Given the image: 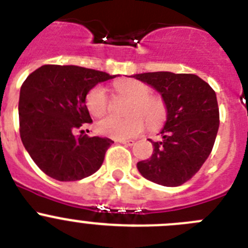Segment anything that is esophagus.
Returning a JSON list of instances; mask_svg holds the SVG:
<instances>
[{
	"label": "esophagus",
	"mask_w": 248,
	"mask_h": 248,
	"mask_svg": "<svg viewBox=\"0 0 248 248\" xmlns=\"http://www.w3.org/2000/svg\"><path fill=\"white\" fill-rule=\"evenodd\" d=\"M120 143H122V144H124V145H133V144H135V140H120Z\"/></svg>",
	"instance_id": "esophagus-1"
}]
</instances>
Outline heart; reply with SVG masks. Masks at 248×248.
Listing matches in <instances>:
<instances>
[{
  "label": "heart",
  "mask_w": 248,
  "mask_h": 248,
  "mask_svg": "<svg viewBox=\"0 0 248 248\" xmlns=\"http://www.w3.org/2000/svg\"><path fill=\"white\" fill-rule=\"evenodd\" d=\"M115 89L121 96L132 100L127 113V119L106 116L96 124V131L100 135L115 140H127L136 137L145 127L152 128L160 126L166 119V104L160 96L150 95L152 89L148 84L137 79H124L115 83ZM85 105L90 115L103 116L108 108V96L106 89L101 85L92 88L85 98Z\"/></svg>",
  "instance_id": "1"
}]
</instances>
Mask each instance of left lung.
Here are the masks:
<instances>
[{"instance_id": "obj_1", "label": "left lung", "mask_w": 248, "mask_h": 248, "mask_svg": "<svg viewBox=\"0 0 248 248\" xmlns=\"http://www.w3.org/2000/svg\"><path fill=\"white\" fill-rule=\"evenodd\" d=\"M158 90L168 115L149 159L137 163L142 176L168 187L185 184L209 156L219 128L215 92L196 75L149 72L132 76Z\"/></svg>"}]
</instances>
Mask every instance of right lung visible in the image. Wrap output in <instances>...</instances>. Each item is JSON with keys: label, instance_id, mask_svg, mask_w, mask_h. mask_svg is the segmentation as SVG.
I'll return each mask as SVG.
<instances>
[{"label": "right lung", "instance_id": "add662e5", "mask_svg": "<svg viewBox=\"0 0 248 248\" xmlns=\"http://www.w3.org/2000/svg\"><path fill=\"white\" fill-rule=\"evenodd\" d=\"M105 72L79 66L45 64L20 88L19 133L41 171L59 181H77L100 169L110 138L75 132L92 124L85 98L98 83L112 79Z\"/></svg>", "mask_w": 248, "mask_h": 248}]
</instances>
